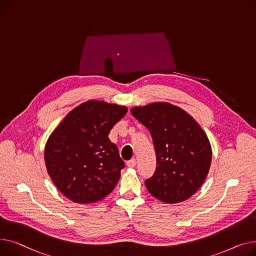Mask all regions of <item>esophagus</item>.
<instances>
[{"label": "esophagus", "instance_id": "1", "mask_svg": "<svg viewBox=\"0 0 256 256\" xmlns=\"http://www.w3.org/2000/svg\"><path fill=\"white\" fill-rule=\"evenodd\" d=\"M127 166L128 168H135V165H136V160H135L134 158H132L131 160H129V161H127Z\"/></svg>", "mask_w": 256, "mask_h": 256}]
</instances>
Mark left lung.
<instances>
[{
    "label": "left lung",
    "instance_id": "obj_1",
    "mask_svg": "<svg viewBox=\"0 0 256 256\" xmlns=\"http://www.w3.org/2000/svg\"><path fill=\"white\" fill-rule=\"evenodd\" d=\"M131 114L151 133L156 152L155 172L144 181L148 191L166 204L186 200L202 185L211 166L206 133L185 110L166 102L133 108Z\"/></svg>",
    "mask_w": 256,
    "mask_h": 256
}]
</instances>
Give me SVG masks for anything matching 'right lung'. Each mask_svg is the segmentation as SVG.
<instances>
[{"label": "right lung", "instance_id": "1", "mask_svg": "<svg viewBox=\"0 0 256 256\" xmlns=\"http://www.w3.org/2000/svg\"><path fill=\"white\" fill-rule=\"evenodd\" d=\"M126 112L125 106L91 100L71 110L52 132L45 164L66 198L90 204L114 190L125 163L108 134Z\"/></svg>", "mask_w": 256, "mask_h": 256}]
</instances>
